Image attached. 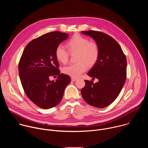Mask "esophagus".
<instances>
[{
	"instance_id": "esophagus-1",
	"label": "esophagus",
	"mask_w": 148,
	"mask_h": 148,
	"mask_svg": "<svg viewBox=\"0 0 148 148\" xmlns=\"http://www.w3.org/2000/svg\"><path fill=\"white\" fill-rule=\"evenodd\" d=\"M77 79V78H73V77L71 78V81H75Z\"/></svg>"
}]
</instances>
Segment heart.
<instances>
[{
  "mask_svg": "<svg viewBox=\"0 0 148 148\" xmlns=\"http://www.w3.org/2000/svg\"><path fill=\"white\" fill-rule=\"evenodd\" d=\"M68 51L61 45H58L55 50L57 60L62 64L67 62L70 54L77 53L75 60L78 61L62 69V73L73 78L79 77L87 69V66H94L100 55V49L95 41H90L87 37L79 34L73 35L66 43Z\"/></svg>",
  "mask_w": 148,
  "mask_h": 148,
  "instance_id": "obj_1",
  "label": "heart"
}]
</instances>
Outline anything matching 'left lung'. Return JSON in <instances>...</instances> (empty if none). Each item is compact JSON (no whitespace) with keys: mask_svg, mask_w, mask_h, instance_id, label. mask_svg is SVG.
<instances>
[{"mask_svg":"<svg viewBox=\"0 0 148 148\" xmlns=\"http://www.w3.org/2000/svg\"><path fill=\"white\" fill-rule=\"evenodd\" d=\"M92 37L98 44L100 55L98 61L88 75L95 82L85 80L81 89L85 101L91 106L104 108L108 106L119 95L126 78V58L118 42L106 33L98 31H82Z\"/></svg>","mask_w":148,"mask_h":148,"instance_id":"obj_1","label":"left lung"}]
</instances>
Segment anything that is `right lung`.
Masks as SVG:
<instances>
[{"instance_id": "add662e5", "label": "right lung", "mask_w": 148, "mask_h": 148, "mask_svg": "<svg viewBox=\"0 0 148 148\" xmlns=\"http://www.w3.org/2000/svg\"><path fill=\"white\" fill-rule=\"evenodd\" d=\"M69 34L52 32L33 39L26 46L18 62V73L24 91L38 107L53 108L61 101L70 76L60 74L55 56L56 47ZM58 79L50 81L51 76Z\"/></svg>"}]
</instances>
